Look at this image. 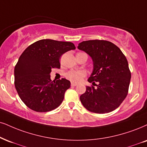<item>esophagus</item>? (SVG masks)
<instances>
[{
    "mask_svg": "<svg viewBox=\"0 0 147 147\" xmlns=\"http://www.w3.org/2000/svg\"><path fill=\"white\" fill-rule=\"evenodd\" d=\"M71 86H77L78 84H76V83H74V82H71Z\"/></svg>",
    "mask_w": 147,
    "mask_h": 147,
    "instance_id": "obj_1",
    "label": "esophagus"
}]
</instances>
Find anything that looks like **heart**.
Returning <instances> with one entry per match:
<instances>
[{
  "label": "heart",
  "instance_id": "heart-1",
  "mask_svg": "<svg viewBox=\"0 0 147 147\" xmlns=\"http://www.w3.org/2000/svg\"><path fill=\"white\" fill-rule=\"evenodd\" d=\"M85 76H86V72L82 70H71L65 74L67 78L74 82H80L83 78L85 77Z\"/></svg>",
  "mask_w": 147,
  "mask_h": 147
}]
</instances>
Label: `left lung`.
<instances>
[{"instance_id": "obj_1", "label": "left lung", "mask_w": 147, "mask_h": 147, "mask_svg": "<svg viewBox=\"0 0 147 147\" xmlns=\"http://www.w3.org/2000/svg\"><path fill=\"white\" fill-rule=\"evenodd\" d=\"M78 48L92 58L93 70L88 81L97 86H86V92L80 97L82 105L98 114L117 109L127 95L131 79L125 56L116 45L106 40L82 41Z\"/></svg>"}]
</instances>
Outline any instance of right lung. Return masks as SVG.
I'll return each instance as SVG.
<instances>
[{
    "label": "right lung",
    "instance_id": "obj_1",
    "mask_svg": "<svg viewBox=\"0 0 147 147\" xmlns=\"http://www.w3.org/2000/svg\"><path fill=\"white\" fill-rule=\"evenodd\" d=\"M71 42L41 39L30 45L22 52L14 69L15 86L27 107L45 112L54 110L63 101L71 83L62 78L52 81V68L61 67L60 57L75 50Z\"/></svg>",
    "mask_w": 147,
    "mask_h": 147
}]
</instances>
